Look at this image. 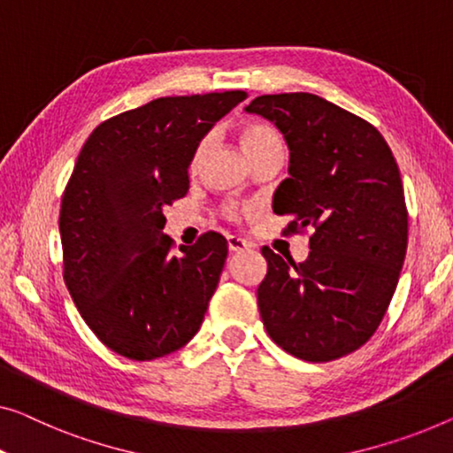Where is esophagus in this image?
Segmentation results:
<instances>
[{
    "label": "esophagus",
    "mask_w": 453,
    "mask_h": 453,
    "mask_svg": "<svg viewBox=\"0 0 453 453\" xmlns=\"http://www.w3.org/2000/svg\"><path fill=\"white\" fill-rule=\"evenodd\" d=\"M227 248H229V252H242V250L252 248V244L246 240L238 238V235H227Z\"/></svg>",
    "instance_id": "1"
}]
</instances>
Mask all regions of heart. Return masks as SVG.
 Segmentation results:
<instances>
[{
    "label": "heart",
    "instance_id": "1",
    "mask_svg": "<svg viewBox=\"0 0 453 453\" xmlns=\"http://www.w3.org/2000/svg\"><path fill=\"white\" fill-rule=\"evenodd\" d=\"M238 140H240L242 150L246 152V157L250 158V162H252L256 157H260V154L273 150V148H282L279 136H276V134L270 130L268 126L258 124V121H246V124H242L238 127ZM207 148H209V140H201L197 148H195V152L191 157V165H188L191 173L199 171L201 162H203V158H205ZM244 211H246V209H238L235 205L226 207V213L232 219L240 218V213H244Z\"/></svg>",
    "mask_w": 453,
    "mask_h": 453
}]
</instances>
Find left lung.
Instances as JSON below:
<instances>
[{
  "instance_id": "1",
  "label": "left lung",
  "mask_w": 453,
  "mask_h": 453,
  "mask_svg": "<svg viewBox=\"0 0 453 453\" xmlns=\"http://www.w3.org/2000/svg\"><path fill=\"white\" fill-rule=\"evenodd\" d=\"M246 111L273 121L291 152L274 213L291 215L287 232L313 227L299 265L262 248V323L285 352L335 360L372 337L399 282L409 232L399 166L372 124L313 93L260 96Z\"/></svg>"
}]
</instances>
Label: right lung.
Wrapping results in <instances>:
<instances>
[{
    "label": "right lung",
    "mask_w": 453,
    "mask_h": 453,
    "mask_svg": "<svg viewBox=\"0 0 453 453\" xmlns=\"http://www.w3.org/2000/svg\"><path fill=\"white\" fill-rule=\"evenodd\" d=\"M246 97L154 99L99 124L81 148L60 203L63 276L87 326L119 356L177 352L203 323L227 240L207 232L174 254L165 207L187 195L199 142Z\"/></svg>",
    "instance_id": "right-lung-1"
}]
</instances>
